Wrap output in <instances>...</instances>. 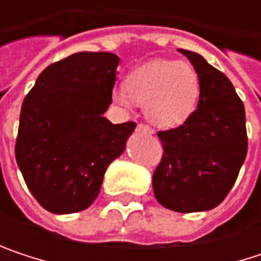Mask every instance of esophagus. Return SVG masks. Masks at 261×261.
<instances>
[{
	"label": "esophagus",
	"mask_w": 261,
	"mask_h": 261,
	"mask_svg": "<svg viewBox=\"0 0 261 261\" xmlns=\"http://www.w3.org/2000/svg\"><path fill=\"white\" fill-rule=\"evenodd\" d=\"M137 131H142V133H145V134H152L154 131L151 130V127L149 125H146V124H137Z\"/></svg>",
	"instance_id": "esophagus-1"
}]
</instances>
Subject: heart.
Here are the masks:
<instances>
[{"mask_svg":"<svg viewBox=\"0 0 261 261\" xmlns=\"http://www.w3.org/2000/svg\"><path fill=\"white\" fill-rule=\"evenodd\" d=\"M198 93V77L189 65L157 60L131 72L125 90L113 98L125 107L131 101L145 107L146 118L159 127H175L193 112Z\"/></svg>","mask_w":261,"mask_h":261,"instance_id":"b5f03b06","label":"heart"}]
</instances>
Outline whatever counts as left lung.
I'll return each instance as SVG.
<instances>
[{
	"label": "left lung",
	"instance_id": "8db88e82",
	"mask_svg": "<svg viewBox=\"0 0 261 261\" xmlns=\"http://www.w3.org/2000/svg\"><path fill=\"white\" fill-rule=\"evenodd\" d=\"M180 53L198 74L199 101L181 125L157 133L163 155L152 189L163 207L193 213L225 199L245 162L248 136L245 107L231 81L199 54Z\"/></svg>",
	"mask_w": 261,
	"mask_h": 261
}]
</instances>
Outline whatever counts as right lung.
I'll return each instance as SVG.
<instances>
[{"mask_svg":"<svg viewBox=\"0 0 261 261\" xmlns=\"http://www.w3.org/2000/svg\"><path fill=\"white\" fill-rule=\"evenodd\" d=\"M118 65L112 53H75L43 69L27 93L15 155L31 195L51 213L90 207L136 128L133 121L112 124L102 115Z\"/></svg>","mask_w":261,"mask_h":261,"instance_id":"add662e5","label":"right lung"}]
</instances>
